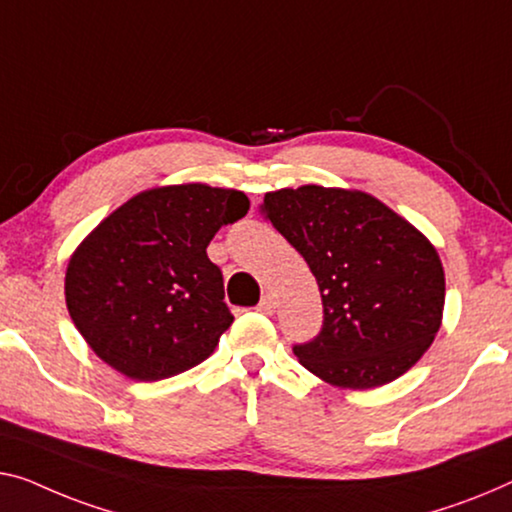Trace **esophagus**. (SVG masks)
<instances>
[{
  "mask_svg": "<svg viewBox=\"0 0 512 512\" xmlns=\"http://www.w3.org/2000/svg\"><path fill=\"white\" fill-rule=\"evenodd\" d=\"M257 310L264 312V315H271V312L276 310V296L264 294L262 301H259V305H257Z\"/></svg>",
  "mask_w": 512,
  "mask_h": 512,
  "instance_id": "obj_1",
  "label": "esophagus"
}]
</instances>
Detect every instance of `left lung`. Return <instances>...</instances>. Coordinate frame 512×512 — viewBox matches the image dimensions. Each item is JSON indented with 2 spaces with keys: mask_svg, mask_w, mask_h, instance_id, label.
Returning <instances> with one entry per match:
<instances>
[{
  "mask_svg": "<svg viewBox=\"0 0 512 512\" xmlns=\"http://www.w3.org/2000/svg\"><path fill=\"white\" fill-rule=\"evenodd\" d=\"M262 213L317 278L324 322L294 345L305 370L340 388L404 375L441 326L444 266L425 236L361 190L301 186L266 193Z\"/></svg>",
  "mask_w": 512,
  "mask_h": 512,
  "instance_id": "left-lung-1",
  "label": "left lung"
}]
</instances>
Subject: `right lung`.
Masks as SVG:
<instances>
[{
  "instance_id": "obj_1",
  "label": "right lung",
  "mask_w": 512,
  "mask_h": 512,
  "mask_svg": "<svg viewBox=\"0 0 512 512\" xmlns=\"http://www.w3.org/2000/svg\"><path fill=\"white\" fill-rule=\"evenodd\" d=\"M250 209L241 190L151 188L75 250L66 305L87 345L121 375L158 381L200 365L234 322L207 246Z\"/></svg>"
}]
</instances>
